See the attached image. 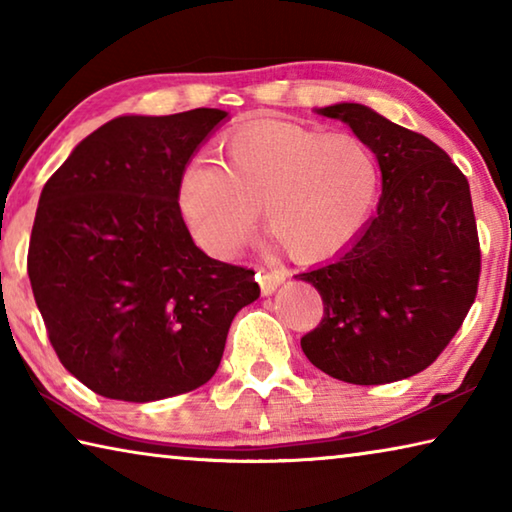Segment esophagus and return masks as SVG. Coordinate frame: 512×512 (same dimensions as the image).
<instances>
[{
  "mask_svg": "<svg viewBox=\"0 0 512 512\" xmlns=\"http://www.w3.org/2000/svg\"><path fill=\"white\" fill-rule=\"evenodd\" d=\"M257 280L264 296H271V293L287 280V268H259Z\"/></svg>",
  "mask_w": 512,
  "mask_h": 512,
  "instance_id": "esophagus-1",
  "label": "esophagus"
}]
</instances>
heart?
<instances>
[{
	"mask_svg": "<svg viewBox=\"0 0 512 512\" xmlns=\"http://www.w3.org/2000/svg\"><path fill=\"white\" fill-rule=\"evenodd\" d=\"M379 194L375 153L354 135L264 121L230 137L223 160L183 171L178 205L207 253L230 257L262 210L264 232L293 259L343 250L368 223Z\"/></svg>",
	"mask_w": 512,
	"mask_h": 512,
	"instance_id": "1",
	"label": "heart"
}]
</instances>
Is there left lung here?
Listing matches in <instances>:
<instances>
[{
  "label": "left lung",
  "instance_id": "left-lung-1",
  "mask_svg": "<svg viewBox=\"0 0 512 512\" xmlns=\"http://www.w3.org/2000/svg\"><path fill=\"white\" fill-rule=\"evenodd\" d=\"M318 115L345 121L375 153L381 198L339 257L296 275L323 298V320L300 345L329 377L391 384L438 359L476 298L481 248L470 185L429 137L361 103Z\"/></svg>",
  "mask_w": 512,
  "mask_h": 512
}]
</instances>
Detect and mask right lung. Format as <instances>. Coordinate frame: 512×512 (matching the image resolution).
<instances>
[{
  "label": "right lung",
  "mask_w": 512,
  "mask_h": 512,
  "mask_svg": "<svg viewBox=\"0 0 512 512\" xmlns=\"http://www.w3.org/2000/svg\"><path fill=\"white\" fill-rule=\"evenodd\" d=\"M228 112L128 115L97 128L40 194L27 271L49 341L110 400L189 393L219 368L255 271L207 257L178 205L189 158Z\"/></svg>",
  "instance_id": "right-lung-1"
}]
</instances>
